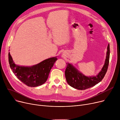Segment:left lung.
Listing matches in <instances>:
<instances>
[{
    "label": "left lung",
    "mask_w": 120,
    "mask_h": 120,
    "mask_svg": "<svg viewBox=\"0 0 120 120\" xmlns=\"http://www.w3.org/2000/svg\"><path fill=\"white\" fill-rule=\"evenodd\" d=\"M106 59L105 64L97 76L87 77L79 72L71 64L68 63L65 70V77L68 84L74 89L78 90H85L98 84L104 78L109 65L110 48L109 44L108 46Z\"/></svg>",
    "instance_id": "left-lung-1"
}]
</instances>
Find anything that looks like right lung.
I'll return each mask as SVG.
<instances>
[{
	"mask_svg": "<svg viewBox=\"0 0 120 120\" xmlns=\"http://www.w3.org/2000/svg\"><path fill=\"white\" fill-rule=\"evenodd\" d=\"M8 55L10 66L12 72L22 83L30 87L39 86L46 82L50 71L57 60L56 57H52L32 67H22L14 63L10 52Z\"/></svg>",
	"mask_w": 120,
	"mask_h": 120,
	"instance_id": "obj_1",
	"label": "right lung"
}]
</instances>
